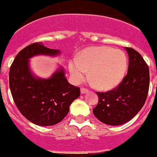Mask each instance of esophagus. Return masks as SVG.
Returning a JSON list of instances; mask_svg holds the SVG:
<instances>
[{"mask_svg":"<svg viewBox=\"0 0 157 157\" xmlns=\"http://www.w3.org/2000/svg\"><path fill=\"white\" fill-rule=\"evenodd\" d=\"M80 90H81V94H87V93L89 92L88 90H87V89H86V88H84V87H82V88L80 89Z\"/></svg>","mask_w":157,"mask_h":157,"instance_id":"obj_1","label":"esophagus"}]
</instances>
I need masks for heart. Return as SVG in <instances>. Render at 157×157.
Wrapping results in <instances>:
<instances>
[{"label": "heart", "instance_id": "b5f03b06", "mask_svg": "<svg viewBox=\"0 0 157 157\" xmlns=\"http://www.w3.org/2000/svg\"><path fill=\"white\" fill-rule=\"evenodd\" d=\"M127 68L126 54L120 49L111 47L98 46L87 48L69 63L71 75L75 82L89 78L96 87L109 90L117 86L125 75Z\"/></svg>", "mask_w": 157, "mask_h": 157}]
</instances>
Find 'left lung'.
<instances>
[{"label": "left lung", "mask_w": 157, "mask_h": 157, "mask_svg": "<svg viewBox=\"0 0 157 157\" xmlns=\"http://www.w3.org/2000/svg\"><path fill=\"white\" fill-rule=\"evenodd\" d=\"M129 56L127 74L117 87L107 92H97L98 105L94 116L111 126L121 125L132 120L146 101L149 88V70L141 54L126 47Z\"/></svg>", "instance_id": "left-lung-1"}]
</instances>
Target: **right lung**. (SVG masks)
<instances>
[{"label":"right lung","mask_w":157,"mask_h":157,"mask_svg":"<svg viewBox=\"0 0 157 157\" xmlns=\"http://www.w3.org/2000/svg\"><path fill=\"white\" fill-rule=\"evenodd\" d=\"M59 50L42 42L27 45L16 55L9 71V86L17 109L27 120L39 126H52L67 115L69 107L80 96V88L71 85L59 68L45 79L32 75L29 59L35 55L55 56Z\"/></svg>","instance_id":"1"}]
</instances>
